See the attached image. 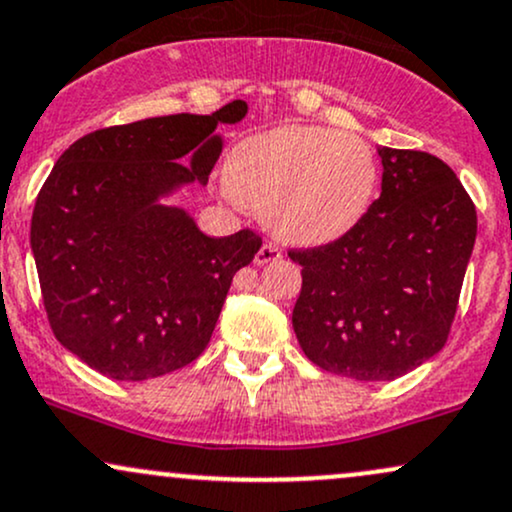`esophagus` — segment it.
<instances>
[{
  "label": "esophagus",
  "mask_w": 512,
  "mask_h": 512,
  "mask_svg": "<svg viewBox=\"0 0 512 512\" xmlns=\"http://www.w3.org/2000/svg\"><path fill=\"white\" fill-rule=\"evenodd\" d=\"M282 258V251L278 249V246L273 244H263L261 249H258V254L254 258L256 266H266V263H273V261H280Z\"/></svg>",
  "instance_id": "1"
}]
</instances>
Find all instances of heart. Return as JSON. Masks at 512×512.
I'll return each mask as SVG.
<instances>
[{
  "label": "heart",
  "instance_id": "1",
  "mask_svg": "<svg viewBox=\"0 0 512 512\" xmlns=\"http://www.w3.org/2000/svg\"><path fill=\"white\" fill-rule=\"evenodd\" d=\"M378 162L364 138L314 124L261 131L232 148L225 191L266 218L282 242L323 246L359 225L374 201Z\"/></svg>",
  "mask_w": 512,
  "mask_h": 512
}]
</instances>
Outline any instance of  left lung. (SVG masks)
Here are the masks:
<instances>
[{"instance_id":"1","label":"left lung","mask_w":512,"mask_h":512,"mask_svg":"<svg viewBox=\"0 0 512 512\" xmlns=\"http://www.w3.org/2000/svg\"><path fill=\"white\" fill-rule=\"evenodd\" d=\"M381 196L302 266L292 328L306 357L354 381H393L446 345L477 239V210L436 155L378 148Z\"/></svg>"}]
</instances>
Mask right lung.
<instances>
[{
  "mask_svg": "<svg viewBox=\"0 0 512 512\" xmlns=\"http://www.w3.org/2000/svg\"><path fill=\"white\" fill-rule=\"evenodd\" d=\"M167 114L78 138L54 162L30 220L42 302L57 338L114 381L182 369L208 347L239 268L261 237H208L170 198L206 186L222 153L218 124L246 117Z\"/></svg>",
  "mask_w": 512,
  "mask_h": 512,
  "instance_id": "add662e5",
  "label": "right lung"
}]
</instances>
